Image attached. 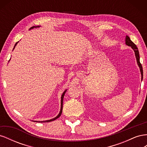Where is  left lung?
Returning <instances> with one entry per match:
<instances>
[{"label":"left lung","mask_w":147,"mask_h":147,"mask_svg":"<svg viewBox=\"0 0 147 147\" xmlns=\"http://www.w3.org/2000/svg\"><path fill=\"white\" fill-rule=\"evenodd\" d=\"M125 41H126V45L131 47L133 49V50H134V52H135V55H136V59H137V63L138 65H139V68H140V70L141 75H142V80H143V69H142V64L140 63L139 52V50H138V48H137V46L135 45V44L131 40L129 37H128L127 35H126Z\"/></svg>","instance_id":"left-lung-1"}]
</instances>
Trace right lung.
I'll list each match as a JSON object with an SVG mask.
<instances>
[{
  "instance_id": "obj_1",
  "label": "right lung",
  "mask_w": 147,
  "mask_h": 147,
  "mask_svg": "<svg viewBox=\"0 0 147 147\" xmlns=\"http://www.w3.org/2000/svg\"><path fill=\"white\" fill-rule=\"evenodd\" d=\"M40 26H33V27H32V28H30V29H33V28H39ZM18 42H16V43H15V47H14V48H13V49L15 48V46L17 45V43H18ZM66 91L67 90H65L63 93V94H62V96H61V110H60V112H59V113L58 114V115H57V117H56L55 118H53V119H50V120H46V121H34L35 122H39V123H46V122H50V121H54V120H55V119H56L57 118H58L60 116H61V113H62V112H63V99H64V94H65V92H66Z\"/></svg>"
}]
</instances>
